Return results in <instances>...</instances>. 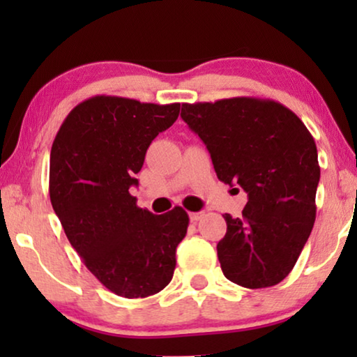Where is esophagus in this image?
Listing matches in <instances>:
<instances>
[{"label":"esophagus","mask_w":357,"mask_h":357,"mask_svg":"<svg viewBox=\"0 0 357 357\" xmlns=\"http://www.w3.org/2000/svg\"><path fill=\"white\" fill-rule=\"evenodd\" d=\"M204 216V211H198V213H190V221L197 222Z\"/></svg>","instance_id":"obj_1"}]
</instances>
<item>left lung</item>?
<instances>
[{"label":"left lung","mask_w":357,"mask_h":357,"mask_svg":"<svg viewBox=\"0 0 357 357\" xmlns=\"http://www.w3.org/2000/svg\"><path fill=\"white\" fill-rule=\"evenodd\" d=\"M180 116L206 144L218 178L248 195L242 218L224 214V276L248 289L278 284L315 222L320 165L310 131L280 102L257 97L182 104Z\"/></svg>","instance_id":"8db88e82"}]
</instances>
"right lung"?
<instances>
[{
    "instance_id": "obj_1",
    "label": "right lung",
    "mask_w": 357,
    "mask_h": 357,
    "mask_svg": "<svg viewBox=\"0 0 357 357\" xmlns=\"http://www.w3.org/2000/svg\"><path fill=\"white\" fill-rule=\"evenodd\" d=\"M180 104L96 96L63 121L50 153V202L68 241L107 289L126 299L158 294L175 270L188 214L136 206L130 187L146 151L177 120Z\"/></svg>"
}]
</instances>
